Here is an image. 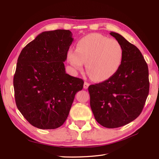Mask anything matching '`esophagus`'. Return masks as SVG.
<instances>
[{
    "label": "esophagus",
    "instance_id": "34e87169",
    "mask_svg": "<svg viewBox=\"0 0 159 159\" xmlns=\"http://www.w3.org/2000/svg\"><path fill=\"white\" fill-rule=\"evenodd\" d=\"M89 84H88V83H87V82H84V89H88V87H89Z\"/></svg>",
    "mask_w": 159,
    "mask_h": 159
}]
</instances>
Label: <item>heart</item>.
Segmentation results:
<instances>
[{"mask_svg": "<svg viewBox=\"0 0 159 159\" xmlns=\"http://www.w3.org/2000/svg\"><path fill=\"white\" fill-rule=\"evenodd\" d=\"M124 56L122 46L117 40L99 34H91L80 39L76 49L67 52L66 59L74 72L86 70L94 81L101 82L111 78L121 67Z\"/></svg>", "mask_w": 159, "mask_h": 159, "instance_id": "b5f03b06", "label": "heart"}]
</instances>
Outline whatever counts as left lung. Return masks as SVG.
<instances>
[{
	"instance_id": "obj_1",
	"label": "left lung",
	"mask_w": 159,
	"mask_h": 159,
	"mask_svg": "<svg viewBox=\"0 0 159 159\" xmlns=\"http://www.w3.org/2000/svg\"><path fill=\"white\" fill-rule=\"evenodd\" d=\"M110 34L122 46V64L111 78L89 86L90 106L101 125L117 128L131 123L142 112L149 91L148 69L137 48L119 34Z\"/></svg>"
}]
</instances>
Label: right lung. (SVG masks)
<instances>
[{
  "label": "right lung",
  "mask_w": 159,
  "mask_h": 159,
  "mask_svg": "<svg viewBox=\"0 0 159 159\" xmlns=\"http://www.w3.org/2000/svg\"><path fill=\"white\" fill-rule=\"evenodd\" d=\"M67 30L46 31L18 56L13 85L18 109L32 125L58 128L68 117L84 81L66 73L64 62L73 42Z\"/></svg>",
  "instance_id": "1"
}]
</instances>
